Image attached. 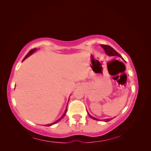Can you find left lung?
I'll list each match as a JSON object with an SVG mask.
<instances>
[{
  "label": "left lung",
  "instance_id": "8db88e82",
  "mask_svg": "<svg viewBox=\"0 0 151 151\" xmlns=\"http://www.w3.org/2000/svg\"><path fill=\"white\" fill-rule=\"evenodd\" d=\"M101 46L103 48V49L105 51V53H106L107 55H110V56H117V57H121V55H120L118 53L116 50H114L112 47H111L110 46H109V45H101ZM88 115L91 118H93V119L95 120H98V119H97V118H96L94 117H93V116H91L90 114L88 112ZM111 120V118H108V119H105L104 121L105 122H109Z\"/></svg>",
  "mask_w": 151,
  "mask_h": 151
}]
</instances>
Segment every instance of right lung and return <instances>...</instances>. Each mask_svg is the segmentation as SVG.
<instances>
[{"mask_svg":"<svg viewBox=\"0 0 151 151\" xmlns=\"http://www.w3.org/2000/svg\"><path fill=\"white\" fill-rule=\"evenodd\" d=\"M36 50V48H33V49H31V50H30V51L28 53V54H27L25 56V57L24 58V59H23V60H22V61H24V60H25V59L26 58H28L29 55H31L32 53H33L35 51V50ZM67 107L66 108V109H65V112H64V113H63V115L61 116V118H60V119H58V120H57L56 122H53V123H50V124H47V125H46V126H48V127H50V126H51V125H54V124H55V123H57V122H58L59 121H60L62 119V118H63V117H64L65 116V114H66V113H67Z\"/></svg>","mask_w":151,"mask_h":151,"instance_id":"1","label":"right lung"}]
</instances>
